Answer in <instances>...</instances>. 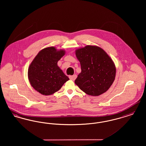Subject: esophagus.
Here are the masks:
<instances>
[{
	"instance_id": "obj_1",
	"label": "esophagus",
	"mask_w": 146,
	"mask_h": 146,
	"mask_svg": "<svg viewBox=\"0 0 146 146\" xmlns=\"http://www.w3.org/2000/svg\"><path fill=\"white\" fill-rule=\"evenodd\" d=\"M76 75H73V76H70V80H73V81H74V80H76Z\"/></svg>"
}]
</instances>
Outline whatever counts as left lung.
<instances>
[{
	"mask_svg": "<svg viewBox=\"0 0 146 146\" xmlns=\"http://www.w3.org/2000/svg\"><path fill=\"white\" fill-rule=\"evenodd\" d=\"M82 72L75 84L86 94L97 96L104 93L114 81L116 68L111 58L100 47L86 45L76 50Z\"/></svg>",
	"mask_w": 146,
	"mask_h": 146,
	"instance_id": "8db88e82",
	"label": "left lung"
}]
</instances>
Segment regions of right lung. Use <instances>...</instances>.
I'll use <instances>...</instances> for the list:
<instances>
[{
	"instance_id": "obj_1",
	"label": "right lung",
	"mask_w": 146,
	"mask_h": 146,
	"mask_svg": "<svg viewBox=\"0 0 146 146\" xmlns=\"http://www.w3.org/2000/svg\"><path fill=\"white\" fill-rule=\"evenodd\" d=\"M65 52L51 46L42 49L35 57L28 67V77L35 90L43 95H50L70 79L57 65Z\"/></svg>"
}]
</instances>
